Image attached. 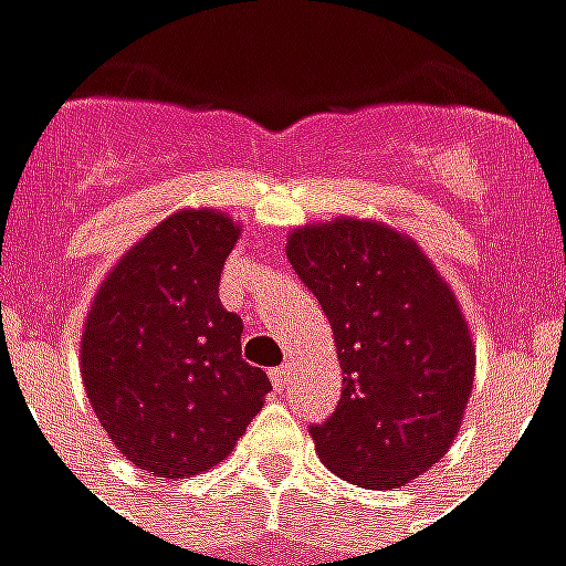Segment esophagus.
<instances>
[{
  "label": "esophagus",
  "mask_w": 566,
  "mask_h": 566,
  "mask_svg": "<svg viewBox=\"0 0 566 566\" xmlns=\"http://www.w3.org/2000/svg\"><path fill=\"white\" fill-rule=\"evenodd\" d=\"M270 379L275 391H284V385H287V379H291V367H275L270 373Z\"/></svg>",
  "instance_id": "obj_1"
}]
</instances>
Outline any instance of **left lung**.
<instances>
[{"mask_svg": "<svg viewBox=\"0 0 566 566\" xmlns=\"http://www.w3.org/2000/svg\"><path fill=\"white\" fill-rule=\"evenodd\" d=\"M287 260L331 321L343 394L308 427L345 482H412L449 451L473 388L475 352L433 263L381 223L339 218L287 239Z\"/></svg>", "mask_w": 566, "mask_h": 566, "instance_id": "obj_1", "label": "left lung"}]
</instances>
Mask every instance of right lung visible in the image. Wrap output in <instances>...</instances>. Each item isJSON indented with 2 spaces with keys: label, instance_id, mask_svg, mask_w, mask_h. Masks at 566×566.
Returning <instances> with one entry per match:
<instances>
[{
  "label": "right lung",
  "instance_id": "obj_1",
  "mask_svg": "<svg viewBox=\"0 0 566 566\" xmlns=\"http://www.w3.org/2000/svg\"><path fill=\"white\" fill-rule=\"evenodd\" d=\"M235 239L221 211L166 218L112 270L84 324L93 412L127 461L163 479L221 463L272 391L218 296Z\"/></svg>",
  "mask_w": 566,
  "mask_h": 566
}]
</instances>
